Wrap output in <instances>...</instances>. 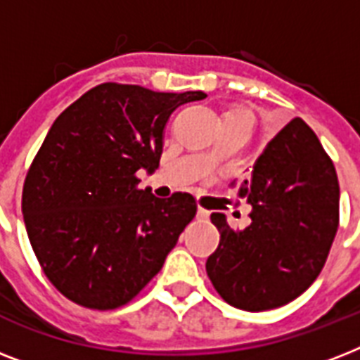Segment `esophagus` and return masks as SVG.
Returning <instances> with one entry per match:
<instances>
[{
    "label": "esophagus",
    "mask_w": 360,
    "mask_h": 360,
    "mask_svg": "<svg viewBox=\"0 0 360 360\" xmlns=\"http://www.w3.org/2000/svg\"><path fill=\"white\" fill-rule=\"evenodd\" d=\"M198 219H200V220H207L209 219V211H207V209H203V207L198 209Z\"/></svg>",
    "instance_id": "esophagus-1"
}]
</instances>
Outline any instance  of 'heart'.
Here are the masks:
<instances>
[{
	"label": "heart",
	"instance_id": "heart-1",
	"mask_svg": "<svg viewBox=\"0 0 360 360\" xmlns=\"http://www.w3.org/2000/svg\"><path fill=\"white\" fill-rule=\"evenodd\" d=\"M231 114H250V112L245 108H233V110H228L224 115H231ZM205 158H207V160H213V153H207V155H205Z\"/></svg>",
	"mask_w": 360,
	"mask_h": 360
}]
</instances>
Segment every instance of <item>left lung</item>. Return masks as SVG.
Wrapping results in <instances>:
<instances>
[{"label":"left lung","instance_id":"obj_1","mask_svg":"<svg viewBox=\"0 0 360 360\" xmlns=\"http://www.w3.org/2000/svg\"><path fill=\"white\" fill-rule=\"evenodd\" d=\"M237 196L252 205V222L236 230L224 214L213 213L220 243L205 263L209 280L240 310L284 307L318 278L335 240L340 222L335 164L316 132L295 117L265 146L252 174L239 181Z\"/></svg>","mask_w":360,"mask_h":360}]
</instances>
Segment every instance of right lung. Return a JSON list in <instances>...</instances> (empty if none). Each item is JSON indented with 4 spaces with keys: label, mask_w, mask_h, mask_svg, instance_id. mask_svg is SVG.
Instances as JSON below:
<instances>
[{
    "label": "right lung",
    "mask_w": 360,
    "mask_h": 360,
    "mask_svg": "<svg viewBox=\"0 0 360 360\" xmlns=\"http://www.w3.org/2000/svg\"><path fill=\"white\" fill-rule=\"evenodd\" d=\"M205 97L106 82L53 121L25 175L22 213L42 273L69 301L115 310L162 269L196 198H155L138 169L158 168L172 112Z\"/></svg>",
    "instance_id": "obj_1"
}]
</instances>
